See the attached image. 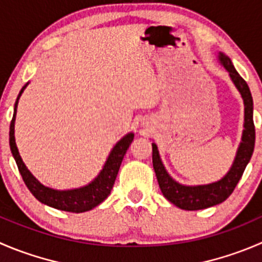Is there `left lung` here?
Returning <instances> with one entry per match:
<instances>
[{"instance_id":"1","label":"left lung","mask_w":262,"mask_h":262,"mask_svg":"<svg viewBox=\"0 0 262 262\" xmlns=\"http://www.w3.org/2000/svg\"><path fill=\"white\" fill-rule=\"evenodd\" d=\"M217 61L228 72L230 80L239 92L243 100V105H245V123H243L245 129L242 132V139L237 148V154L233 160L232 166L228 170L227 174L222 179L209 183V184H182V183L177 182L174 178H171V175L167 172L162 164L156 143H152V164H154L157 182H159L162 194L165 195V199L169 200L177 207L182 210H188V211L207 209V207L224 202L232 194L235 185L242 178L243 171L250 162L253 148H255L253 100L250 88H248L246 80L238 74L235 68L233 67L232 60L225 53H217Z\"/></svg>"}]
</instances>
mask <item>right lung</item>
Listing matches in <instances>:
<instances>
[{
  "label": "right lung",
  "instance_id": "right-lung-1",
  "mask_svg": "<svg viewBox=\"0 0 262 262\" xmlns=\"http://www.w3.org/2000/svg\"><path fill=\"white\" fill-rule=\"evenodd\" d=\"M28 84H29V82L21 88V91L17 95L16 102L14 106V116H12L11 124H10V149H11L12 156L16 161L25 185L38 201L47 205V206L53 207V209L61 210V211L77 212V214L95 209L101 202L105 201L110 194L114 183H115L116 175L120 169L121 161L124 159V155L126 154V149L129 148L134 139V133L130 132L116 142V144L108 154L105 164H103L102 170L88 184L79 188H73V189H55V188L47 187V185L42 184L28 170V167L23 162L19 149L16 147V142H15V119H16L17 103H19L20 97H21L23 92L28 87Z\"/></svg>",
  "mask_w": 262,
  "mask_h": 262
}]
</instances>
